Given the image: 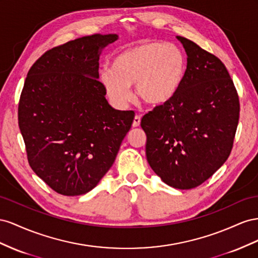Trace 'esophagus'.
I'll use <instances>...</instances> for the list:
<instances>
[{
    "mask_svg": "<svg viewBox=\"0 0 258 258\" xmlns=\"http://www.w3.org/2000/svg\"><path fill=\"white\" fill-rule=\"evenodd\" d=\"M141 124V116L139 115H135L134 121H133V127H137Z\"/></svg>",
    "mask_w": 258,
    "mask_h": 258,
    "instance_id": "esophagus-1",
    "label": "esophagus"
}]
</instances>
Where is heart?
I'll return each instance as SVG.
<instances>
[{
	"label": "heart",
	"mask_w": 258,
	"mask_h": 258,
	"mask_svg": "<svg viewBox=\"0 0 258 258\" xmlns=\"http://www.w3.org/2000/svg\"><path fill=\"white\" fill-rule=\"evenodd\" d=\"M187 72V58L174 44L148 41L117 54L111 69L102 68L99 80L108 98L117 108L132 99L130 86L146 104L160 106L178 92Z\"/></svg>",
	"instance_id": "b5f03b06"
}]
</instances>
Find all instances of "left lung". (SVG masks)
Listing matches in <instances>:
<instances>
[{"instance_id": "obj_1", "label": "left lung", "mask_w": 258, "mask_h": 258, "mask_svg": "<svg viewBox=\"0 0 258 258\" xmlns=\"http://www.w3.org/2000/svg\"><path fill=\"white\" fill-rule=\"evenodd\" d=\"M187 53V72L178 92L146 113V156L166 185L192 189L229 157L240 102L222 60L195 42L176 36Z\"/></svg>"}]
</instances>
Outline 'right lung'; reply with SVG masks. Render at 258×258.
Returning a JSON list of instances; mask_svg holds the SVG:
<instances>
[{
	"instance_id": "add662e5",
	"label": "right lung",
	"mask_w": 258,
	"mask_h": 258,
	"mask_svg": "<svg viewBox=\"0 0 258 258\" xmlns=\"http://www.w3.org/2000/svg\"><path fill=\"white\" fill-rule=\"evenodd\" d=\"M116 34H93L45 51L29 70L18 124L29 164L56 192L81 196L112 166L134 111L108 104L99 82L101 49Z\"/></svg>"
}]
</instances>
